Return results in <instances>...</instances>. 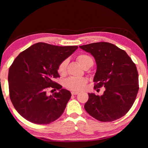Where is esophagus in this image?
I'll return each mask as SVG.
<instances>
[{"instance_id":"34e87169","label":"esophagus","mask_w":148,"mask_h":148,"mask_svg":"<svg viewBox=\"0 0 148 148\" xmlns=\"http://www.w3.org/2000/svg\"><path fill=\"white\" fill-rule=\"evenodd\" d=\"M71 93H72V95H77V94H79V92H72Z\"/></svg>"}]
</instances>
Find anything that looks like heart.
Instances as JSON below:
<instances>
[{
  "label": "heart",
  "mask_w": 148,
  "mask_h": 148,
  "mask_svg": "<svg viewBox=\"0 0 148 148\" xmlns=\"http://www.w3.org/2000/svg\"><path fill=\"white\" fill-rule=\"evenodd\" d=\"M77 62L83 69L86 66L91 65L92 66L93 64V60L88 55L86 54H80L76 57ZM67 65V60L63 61L58 65L57 71L58 73L62 76L64 75L66 72ZM87 83V79L84 77H71L67 78L64 81V85L67 88L74 92H79L83 90L86 86Z\"/></svg>",
  "instance_id": "heart-1"
}]
</instances>
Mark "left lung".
Listing matches in <instances>:
<instances>
[{
  "label": "left lung",
  "mask_w": 148,
  "mask_h": 148,
  "mask_svg": "<svg viewBox=\"0 0 148 148\" xmlns=\"http://www.w3.org/2000/svg\"><path fill=\"white\" fill-rule=\"evenodd\" d=\"M79 48L95 59L97 71L94 89L105 87L101 96L88 93L84 109L93 118L110 122L121 118L134 103L139 91V75L136 64L127 53L113 44L91 43Z\"/></svg>",
  "instance_id": "8db88e82"
}]
</instances>
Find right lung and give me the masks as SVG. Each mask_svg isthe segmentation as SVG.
Masks as SVG:
<instances>
[{
    "instance_id": "obj_1",
    "label": "right lung",
    "mask_w": 148,
    "mask_h": 148,
    "mask_svg": "<svg viewBox=\"0 0 148 148\" xmlns=\"http://www.w3.org/2000/svg\"><path fill=\"white\" fill-rule=\"evenodd\" d=\"M77 48L38 42L15 58L9 69V97L22 117L39 125L49 124L60 117L71 93L53 79L60 77V64ZM49 87L59 92L48 96Z\"/></svg>"
}]
</instances>
